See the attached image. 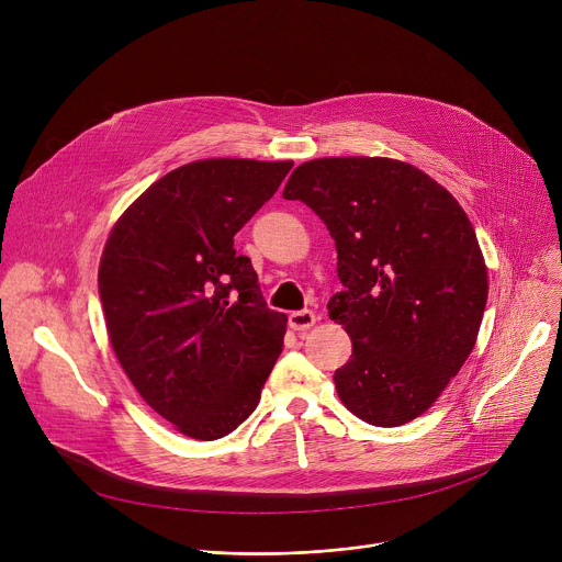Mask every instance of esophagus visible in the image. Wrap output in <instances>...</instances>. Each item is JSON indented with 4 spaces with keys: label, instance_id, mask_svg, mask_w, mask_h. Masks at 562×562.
I'll use <instances>...</instances> for the list:
<instances>
[{
    "label": "esophagus",
    "instance_id": "esophagus-1",
    "mask_svg": "<svg viewBox=\"0 0 562 562\" xmlns=\"http://www.w3.org/2000/svg\"><path fill=\"white\" fill-rule=\"evenodd\" d=\"M315 313L311 308H302V311H291L289 313V327L293 331H308L315 325Z\"/></svg>",
    "mask_w": 562,
    "mask_h": 562
}]
</instances>
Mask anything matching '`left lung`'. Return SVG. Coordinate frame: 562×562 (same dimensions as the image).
<instances>
[{
	"instance_id": "8db88e82",
	"label": "left lung",
	"mask_w": 562,
	"mask_h": 562,
	"mask_svg": "<svg viewBox=\"0 0 562 562\" xmlns=\"http://www.w3.org/2000/svg\"><path fill=\"white\" fill-rule=\"evenodd\" d=\"M336 239L342 291L329 317L353 342L336 369L342 405L375 427L425 414L469 358L487 304V267L456 198L389 157L300 165L282 193Z\"/></svg>"
}]
</instances>
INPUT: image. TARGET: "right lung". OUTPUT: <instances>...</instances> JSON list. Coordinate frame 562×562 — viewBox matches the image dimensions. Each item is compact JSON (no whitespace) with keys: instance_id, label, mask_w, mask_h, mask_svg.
<instances>
[{"instance_id":"right-lung-1","label":"right lung","mask_w":562,"mask_h":562,"mask_svg":"<svg viewBox=\"0 0 562 562\" xmlns=\"http://www.w3.org/2000/svg\"><path fill=\"white\" fill-rule=\"evenodd\" d=\"M293 162L200 159L150 184L113 226L100 300L113 351L146 405L195 440L258 407L286 315L267 306L233 235Z\"/></svg>"}]
</instances>
